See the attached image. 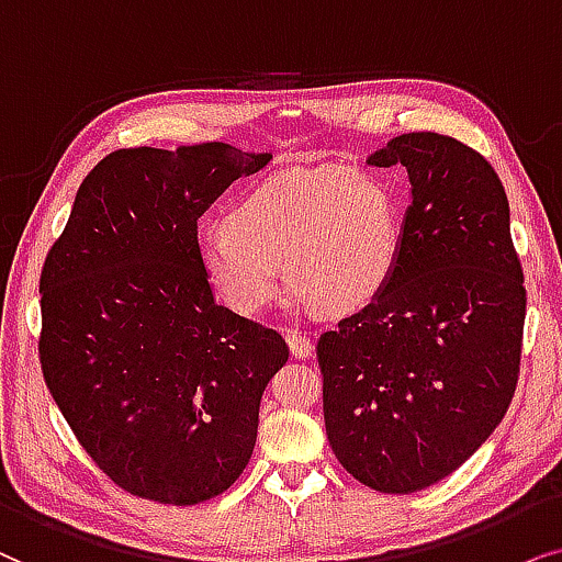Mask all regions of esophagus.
Listing matches in <instances>:
<instances>
[{
	"label": "esophagus",
	"instance_id": "1",
	"mask_svg": "<svg viewBox=\"0 0 562 562\" xmlns=\"http://www.w3.org/2000/svg\"><path fill=\"white\" fill-rule=\"evenodd\" d=\"M285 341L290 347V355H293L295 359H303V357L313 355V341L308 339V336H303L301 331H295V328L285 331Z\"/></svg>",
	"mask_w": 562,
	"mask_h": 562
}]
</instances>
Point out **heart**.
Wrapping results in <instances>:
<instances>
[{"mask_svg": "<svg viewBox=\"0 0 562 562\" xmlns=\"http://www.w3.org/2000/svg\"><path fill=\"white\" fill-rule=\"evenodd\" d=\"M200 267L231 311L257 318L282 293L326 311L359 308L380 293L398 257V218L368 171L318 167L272 177L236 200L223 226L203 231Z\"/></svg>", "mask_w": 562, "mask_h": 562, "instance_id": "1", "label": "heart"}]
</instances>
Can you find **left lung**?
<instances>
[{
	"label": "left lung",
	"instance_id": "1",
	"mask_svg": "<svg viewBox=\"0 0 562 562\" xmlns=\"http://www.w3.org/2000/svg\"><path fill=\"white\" fill-rule=\"evenodd\" d=\"M403 164L411 205L393 272L321 334L336 460L380 493L458 470L504 418L519 380L527 290L504 184L458 138L403 133L368 159Z\"/></svg>",
	"mask_w": 562,
	"mask_h": 562
}]
</instances>
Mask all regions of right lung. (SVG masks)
Wrapping results in <instances>:
<instances>
[{"mask_svg":"<svg viewBox=\"0 0 562 562\" xmlns=\"http://www.w3.org/2000/svg\"><path fill=\"white\" fill-rule=\"evenodd\" d=\"M269 159L228 144L112 151L43 265V378L97 468L138 498L200 504L249 465L290 349L215 303L198 218Z\"/></svg>","mask_w":562,"mask_h":562,"instance_id":"right-lung-1","label":"right lung"}]
</instances>
